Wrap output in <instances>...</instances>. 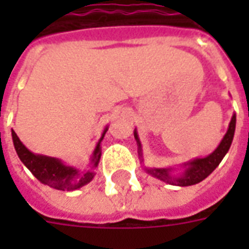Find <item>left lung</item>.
I'll return each mask as SVG.
<instances>
[{
	"mask_svg": "<svg viewBox=\"0 0 249 249\" xmlns=\"http://www.w3.org/2000/svg\"><path fill=\"white\" fill-rule=\"evenodd\" d=\"M235 124H236V116L232 115L231 121L229 124V129L225 137L218 144V147L211 154V155L205 156V158H199V159L190 160L189 163L183 164L185 170L182 172L179 176H172V168H146L148 174H151L152 177L159 178L160 181H164L166 183L176 186H191L195 183H199L203 179L208 177L209 174L212 173L213 170L216 169L221 160L224 159V156L228 154L229 148L231 146L232 138H234V133H235ZM134 138H136L137 143H138V150H140V156H142V150H141V142L138 140V134L134 130Z\"/></svg>",
	"mask_w": 249,
	"mask_h": 249,
	"instance_id": "obj_1",
	"label": "left lung"
}]
</instances>
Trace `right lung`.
<instances>
[{
  "mask_svg": "<svg viewBox=\"0 0 249 249\" xmlns=\"http://www.w3.org/2000/svg\"><path fill=\"white\" fill-rule=\"evenodd\" d=\"M107 128L102 134L101 140L98 142L97 147L94 150L91 160H90V169L80 172L73 166L64 165L59 159L55 158H49L44 155H36L25 147L21 143L17 133L11 129V136H13V142L15 151H17L19 159L21 163L28 168L35 177L46 186H50L52 189L62 190V191H73L80 187L89 183L94 178V168H97L99 159H101V141L103 140Z\"/></svg>",
  "mask_w": 249,
  "mask_h": 249,
  "instance_id": "add662e5",
  "label": "right lung"
}]
</instances>
